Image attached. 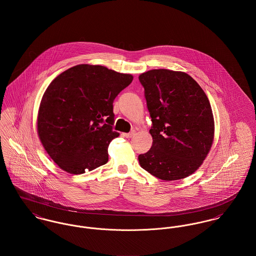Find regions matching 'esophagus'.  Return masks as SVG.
Instances as JSON below:
<instances>
[{"label":"esophagus","instance_id":"obj_1","mask_svg":"<svg viewBox=\"0 0 256 256\" xmlns=\"http://www.w3.org/2000/svg\"><path fill=\"white\" fill-rule=\"evenodd\" d=\"M133 135H134V131H133V132H130V133H124V134H123V136L126 137V138H132Z\"/></svg>","mask_w":256,"mask_h":256}]
</instances>
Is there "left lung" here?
I'll list each match as a JSON object with an SVG mask.
<instances>
[{
  "label": "left lung",
  "mask_w": 256,
  "mask_h": 256,
  "mask_svg": "<svg viewBox=\"0 0 256 256\" xmlns=\"http://www.w3.org/2000/svg\"><path fill=\"white\" fill-rule=\"evenodd\" d=\"M139 80L152 137V148L138 156L140 166L166 182L189 176L202 164L214 140V117L206 94L183 72L150 70Z\"/></svg>",
  "instance_id": "1"
}]
</instances>
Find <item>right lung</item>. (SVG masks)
Instances as JSON below:
<instances>
[{
  "instance_id": "1",
  "label": "right lung",
  "mask_w": 256,
  "mask_h": 256,
  "mask_svg": "<svg viewBox=\"0 0 256 256\" xmlns=\"http://www.w3.org/2000/svg\"><path fill=\"white\" fill-rule=\"evenodd\" d=\"M133 80L100 65H76L56 76L38 111L37 132L47 154L63 170L80 174L108 162L113 102Z\"/></svg>"
}]
</instances>
